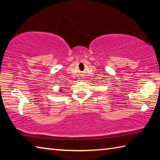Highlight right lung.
<instances>
[{
    "mask_svg": "<svg viewBox=\"0 0 160 160\" xmlns=\"http://www.w3.org/2000/svg\"><path fill=\"white\" fill-rule=\"evenodd\" d=\"M60 91H61V90H60Z\"/></svg>",
    "mask_w": 160,
    "mask_h": 160,
    "instance_id": "add662e5",
    "label": "right lung"
}]
</instances>
